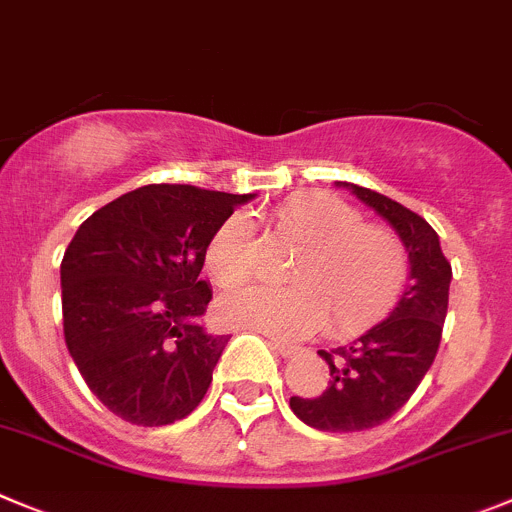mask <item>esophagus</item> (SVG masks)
Returning <instances> with one entry per match:
<instances>
[{"mask_svg":"<svg viewBox=\"0 0 512 512\" xmlns=\"http://www.w3.org/2000/svg\"><path fill=\"white\" fill-rule=\"evenodd\" d=\"M270 346L275 348V351H278L280 356H283V358H293L295 353L300 351L298 346H293V343H288V341H280V338H272V341H270Z\"/></svg>","mask_w":512,"mask_h":512,"instance_id":"obj_1","label":"esophagus"}]
</instances>
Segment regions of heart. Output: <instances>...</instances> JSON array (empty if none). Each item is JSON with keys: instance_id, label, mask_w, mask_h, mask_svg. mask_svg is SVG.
<instances>
[{"instance_id": "obj_1", "label": "heart", "mask_w": 512, "mask_h": 512, "mask_svg": "<svg viewBox=\"0 0 512 512\" xmlns=\"http://www.w3.org/2000/svg\"><path fill=\"white\" fill-rule=\"evenodd\" d=\"M272 229L298 247L288 288H252L219 300L234 326L270 336H308L326 323L333 336H356L379 323L407 283V250L384 224L326 191H298L272 209ZM219 288H240L255 275L257 247L245 214L224 219L204 250Z\"/></svg>"}]
</instances>
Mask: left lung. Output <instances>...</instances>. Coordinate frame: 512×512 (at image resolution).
Segmentation results:
<instances>
[{"label":"left lung","mask_w":512,"mask_h":512,"mask_svg":"<svg viewBox=\"0 0 512 512\" xmlns=\"http://www.w3.org/2000/svg\"><path fill=\"white\" fill-rule=\"evenodd\" d=\"M336 184L351 189L396 229L407 250L409 285L386 321L348 346L318 351L331 381L313 399L290 396V409L321 432H364L394 417L432 366L450 303L452 265L427 219L379 191Z\"/></svg>","instance_id":"left-lung-1"}]
</instances>
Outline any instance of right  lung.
I'll list each match as a JSON object with an SVG mask.
<instances>
[{
	"label": "right lung",
	"instance_id": "1",
	"mask_svg": "<svg viewBox=\"0 0 512 512\" xmlns=\"http://www.w3.org/2000/svg\"><path fill=\"white\" fill-rule=\"evenodd\" d=\"M255 194L148 184L90 214L60 265L62 331L88 389L116 417L164 427L189 417L229 336L199 323L214 229Z\"/></svg>",
	"mask_w": 512,
	"mask_h": 512
}]
</instances>
